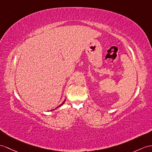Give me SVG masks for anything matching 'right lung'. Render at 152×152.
I'll list each match as a JSON object with an SVG mask.
<instances>
[{
	"label": "right lung",
	"instance_id": "add662e5",
	"mask_svg": "<svg viewBox=\"0 0 152 152\" xmlns=\"http://www.w3.org/2000/svg\"><path fill=\"white\" fill-rule=\"evenodd\" d=\"M65 101H66V99H65V100H64V102H62V104H61V105H59V106H58V107H57V108H58V107H60V106H62V104H64V102H65ZM53 110H51V111H53Z\"/></svg>",
	"mask_w": 152,
	"mask_h": 152
}]
</instances>
